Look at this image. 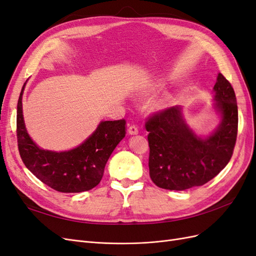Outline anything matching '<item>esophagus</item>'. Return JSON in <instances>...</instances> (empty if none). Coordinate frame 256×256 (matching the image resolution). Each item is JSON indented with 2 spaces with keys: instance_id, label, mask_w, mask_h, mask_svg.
<instances>
[{
  "instance_id": "obj_1",
  "label": "esophagus",
  "mask_w": 256,
  "mask_h": 256,
  "mask_svg": "<svg viewBox=\"0 0 256 256\" xmlns=\"http://www.w3.org/2000/svg\"><path fill=\"white\" fill-rule=\"evenodd\" d=\"M128 134H131V136H134V134H138V129L136 125H131L129 128H128Z\"/></svg>"
}]
</instances>
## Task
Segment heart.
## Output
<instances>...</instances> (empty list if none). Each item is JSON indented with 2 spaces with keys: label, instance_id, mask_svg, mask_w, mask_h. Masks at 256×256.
I'll list each match as a JSON object with an SVG mask.
<instances>
[{
  "label": "heart",
  "instance_id": "1",
  "mask_svg": "<svg viewBox=\"0 0 256 256\" xmlns=\"http://www.w3.org/2000/svg\"><path fill=\"white\" fill-rule=\"evenodd\" d=\"M160 86H161V84H160Z\"/></svg>",
  "mask_w": 256,
  "mask_h": 256
}]
</instances>
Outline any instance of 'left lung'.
<instances>
[{
    "mask_svg": "<svg viewBox=\"0 0 256 256\" xmlns=\"http://www.w3.org/2000/svg\"><path fill=\"white\" fill-rule=\"evenodd\" d=\"M214 92V108L221 120L209 136H198L188 126L180 106L154 114L146 122L150 175L158 187L176 191L198 187L228 164L238 129L236 96L222 74L216 76Z\"/></svg>",
    "mask_w": 256,
    "mask_h": 256,
    "instance_id": "left-lung-1",
    "label": "left lung"
}]
</instances>
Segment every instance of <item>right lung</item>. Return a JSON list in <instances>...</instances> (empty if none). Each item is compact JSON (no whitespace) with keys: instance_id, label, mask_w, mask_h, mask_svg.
<instances>
[{"instance_id":"right-lung-1","label":"right lung","mask_w":256,"mask_h":256,"mask_svg":"<svg viewBox=\"0 0 256 256\" xmlns=\"http://www.w3.org/2000/svg\"><path fill=\"white\" fill-rule=\"evenodd\" d=\"M21 90L17 106V138L21 159L38 180L64 193L90 190L100 182L115 147L126 134V122H100L82 144L65 152L42 150L28 136L22 113Z\"/></svg>"}]
</instances>
